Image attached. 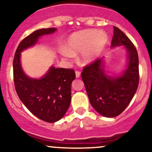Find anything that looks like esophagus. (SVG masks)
<instances>
[{
  "label": "esophagus",
  "mask_w": 152,
  "mask_h": 152,
  "mask_svg": "<svg viewBox=\"0 0 152 152\" xmlns=\"http://www.w3.org/2000/svg\"><path fill=\"white\" fill-rule=\"evenodd\" d=\"M76 78H79L80 77V72L79 71V70H76Z\"/></svg>",
  "instance_id": "obj_1"
}]
</instances>
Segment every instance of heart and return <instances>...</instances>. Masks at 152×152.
I'll return each mask as SVG.
<instances>
[{"instance_id":"heart-1","label":"heart","mask_w":152,"mask_h":152,"mask_svg":"<svg viewBox=\"0 0 152 152\" xmlns=\"http://www.w3.org/2000/svg\"><path fill=\"white\" fill-rule=\"evenodd\" d=\"M108 42L107 34L96 29H87L72 34L67 42V49H63L62 53L66 59H73V53H82L85 62L94 60L103 51Z\"/></svg>"}]
</instances>
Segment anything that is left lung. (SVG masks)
Instances as JSON below:
<instances>
[{"instance_id": "obj_1", "label": "left lung", "mask_w": 152, "mask_h": 152, "mask_svg": "<svg viewBox=\"0 0 152 152\" xmlns=\"http://www.w3.org/2000/svg\"><path fill=\"white\" fill-rule=\"evenodd\" d=\"M113 28L111 47L125 45L129 53L126 70L121 76L110 77L104 73L102 59H97L84 67L81 73L91 105L98 113L108 118L123 113L134 97L139 84L137 49L121 30Z\"/></svg>"}]
</instances>
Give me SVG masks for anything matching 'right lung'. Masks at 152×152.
Instances as JSON below:
<instances>
[{
    "label": "right lung",
    "mask_w": 152,
    "mask_h": 152,
    "mask_svg": "<svg viewBox=\"0 0 152 152\" xmlns=\"http://www.w3.org/2000/svg\"><path fill=\"white\" fill-rule=\"evenodd\" d=\"M56 30L54 28H41L24 38L17 48L13 60L17 94L32 114L48 123L60 120L70 106V87L76 78L74 70L51 67L42 79H31L23 71L20 57V52L34 45L39 37L52 34Z\"/></svg>",
    "instance_id": "obj_1"
}]
</instances>
